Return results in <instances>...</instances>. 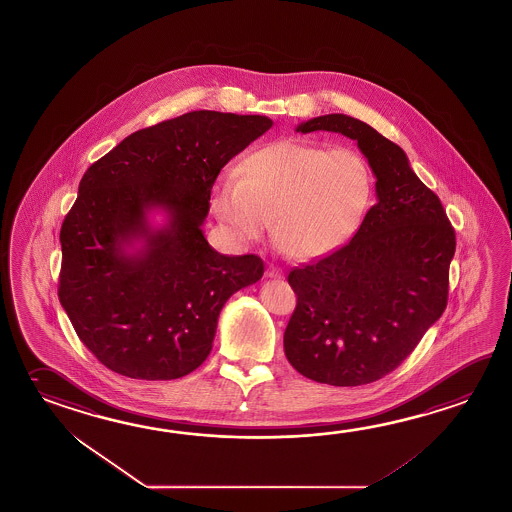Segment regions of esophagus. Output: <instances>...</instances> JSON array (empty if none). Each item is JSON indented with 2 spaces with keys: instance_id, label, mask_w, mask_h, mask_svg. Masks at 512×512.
Masks as SVG:
<instances>
[{
  "instance_id": "34e87169",
  "label": "esophagus",
  "mask_w": 512,
  "mask_h": 512,
  "mask_svg": "<svg viewBox=\"0 0 512 512\" xmlns=\"http://www.w3.org/2000/svg\"><path fill=\"white\" fill-rule=\"evenodd\" d=\"M265 276H267V278H283V272H281L278 267L269 265V267H267V271H265Z\"/></svg>"
}]
</instances>
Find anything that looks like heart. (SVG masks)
Segmentation results:
<instances>
[{
    "label": "heart",
    "instance_id": "obj_1",
    "mask_svg": "<svg viewBox=\"0 0 512 512\" xmlns=\"http://www.w3.org/2000/svg\"><path fill=\"white\" fill-rule=\"evenodd\" d=\"M371 198V167L360 152L285 140L245 156L240 172H221L212 209L243 245L261 240L276 218L285 251L314 260L351 241Z\"/></svg>",
    "mask_w": 512,
    "mask_h": 512
}]
</instances>
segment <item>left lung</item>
I'll return each instance as SVG.
<instances>
[{
    "mask_svg": "<svg viewBox=\"0 0 512 512\" xmlns=\"http://www.w3.org/2000/svg\"><path fill=\"white\" fill-rule=\"evenodd\" d=\"M314 131L358 141L376 176L378 201L347 245L289 272L298 303L283 349L305 378L356 387L394 371L440 320L456 234L440 198L396 143L345 114L296 127Z\"/></svg>",
    "mask_w": 512,
    "mask_h": 512,
    "instance_id": "8db88e82",
    "label": "left lung"
}]
</instances>
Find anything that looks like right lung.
Instances as JSON below:
<instances>
[{
    "instance_id": "right-lung-1",
    "label": "right lung",
    "mask_w": 512,
    "mask_h": 512,
    "mask_svg": "<svg viewBox=\"0 0 512 512\" xmlns=\"http://www.w3.org/2000/svg\"><path fill=\"white\" fill-rule=\"evenodd\" d=\"M271 127L258 114L187 112L127 136L83 174L61 225L58 296L107 369L176 380L207 360L223 305L260 280L263 261L214 251L201 225L221 169Z\"/></svg>"
}]
</instances>
